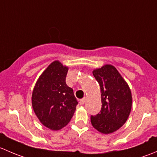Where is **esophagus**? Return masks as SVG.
<instances>
[{
	"label": "esophagus",
	"mask_w": 157,
	"mask_h": 157,
	"mask_svg": "<svg viewBox=\"0 0 157 157\" xmlns=\"http://www.w3.org/2000/svg\"><path fill=\"white\" fill-rule=\"evenodd\" d=\"M85 102H86V99H80V105H84Z\"/></svg>",
	"instance_id": "34e87169"
}]
</instances>
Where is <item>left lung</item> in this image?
<instances>
[{
    "instance_id": "obj_1",
    "label": "left lung",
    "mask_w": 157,
    "mask_h": 157,
    "mask_svg": "<svg viewBox=\"0 0 157 157\" xmlns=\"http://www.w3.org/2000/svg\"><path fill=\"white\" fill-rule=\"evenodd\" d=\"M93 74L100 86L102 105L100 112L90 118L91 124L102 134H109L122 127L129 117L132 107L131 89L112 64L93 70Z\"/></svg>"
}]
</instances>
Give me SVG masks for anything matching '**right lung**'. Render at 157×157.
<instances>
[{
    "label": "right lung",
    "mask_w": 157,
    "mask_h": 157,
    "mask_svg": "<svg viewBox=\"0 0 157 157\" xmlns=\"http://www.w3.org/2000/svg\"><path fill=\"white\" fill-rule=\"evenodd\" d=\"M68 67L55 61L39 76L32 94V105L39 121L52 131L65 127L78 104L66 84Z\"/></svg>",
    "instance_id": "1"
}]
</instances>
